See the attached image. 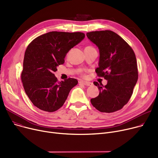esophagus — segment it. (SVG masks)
<instances>
[{"mask_svg":"<svg viewBox=\"0 0 158 158\" xmlns=\"http://www.w3.org/2000/svg\"><path fill=\"white\" fill-rule=\"evenodd\" d=\"M79 83H80V84H82V85H85V86H92V85H93L91 82L84 81H79Z\"/></svg>","mask_w":158,"mask_h":158,"instance_id":"esophagus-1","label":"esophagus"}]
</instances>
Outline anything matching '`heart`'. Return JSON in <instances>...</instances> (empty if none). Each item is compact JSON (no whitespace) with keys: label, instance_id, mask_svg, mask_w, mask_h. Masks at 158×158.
Wrapping results in <instances>:
<instances>
[{"label":"heart","instance_id":"obj_1","mask_svg":"<svg viewBox=\"0 0 158 158\" xmlns=\"http://www.w3.org/2000/svg\"><path fill=\"white\" fill-rule=\"evenodd\" d=\"M94 48V47L92 46H87L85 48Z\"/></svg>","mask_w":158,"mask_h":158}]
</instances>
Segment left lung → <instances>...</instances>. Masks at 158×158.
Segmentation results:
<instances>
[{
    "label": "left lung",
    "mask_w": 158,
    "mask_h": 158,
    "mask_svg": "<svg viewBox=\"0 0 158 158\" xmlns=\"http://www.w3.org/2000/svg\"><path fill=\"white\" fill-rule=\"evenodd\" d=\"M88 38L99 50L98 76L107 81V85L94 82L98 95L91 99L95 108L103 113H113L122 109L130 99L138 78L136 58L126 41L111 31L86 33Z\"/></svg>",
    "instance_id": "obj_1"
}]
</instances>
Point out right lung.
Instances as JSON below:
<instances>
[{
    "label": "right lung",
    "instance_id": "1",
    "mask_svg": "<svg viewBox=\"0 0 158 158\" xmlns=\"http://www.w3.org/2000/svg\"><path fill=\"white\" fill-rule=\"evenodd\" d=\"M85 37L80 32L52 31L37 37L28 45L21 78L25 92L38 108L48 112L60 109L77 85V80L73 78L58 82L54 72L64 63L70 50Z\"/></svg>",
    "mask_w": 158,
    "mask_h": 158
}]
</instances>
